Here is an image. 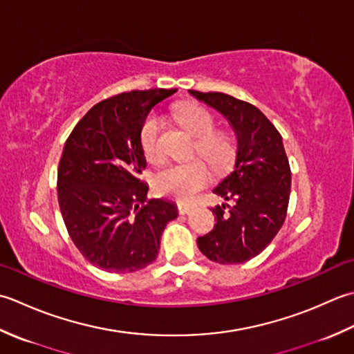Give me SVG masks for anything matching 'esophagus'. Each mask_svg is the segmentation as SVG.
<instances>
[{
	"label": "esophagus",
	"mask_w": 354,
	"mask_h": 354,
	"mask_svg": "<svg viewBox=\"0 0 354 354\" xmlns=\"http://www.w3.org/2000/svg\"><path fill=\"white\" fill-rule=\"evenodd\" d=\"M177 209H178V214H182V215H186V214H189L191 211H192V206H189V205H183V203H178L177 205Z\"/></svg>",
	"instance_id": "34e87169"
}]
</instances>
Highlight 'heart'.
<instances>
[{
    "mask_svg": "<svg viewBox=\"0 0 354 354\" xmlns=\"http://www.w3.org/2000/svg\"><path fill=\"white\" fill-rule=\"evenodd\" d=\"M176 118L196 140V153L211 165L215 172L229 169L235 158V143L225 133H214L215 119L205 106L197 104H182L176 108ZM162 118L151 113L140 128V147L148 162L158 165L165 160L160 143ZM211 182V169L203 160L172 165L157 172L153 186L162 197H169L182 203H191L198 192Z\"/></svg>",
    "mask_w": 354,
    "mask_h": 354,
    "instance_id": "1",
    "label": "heart"
}]
</instances>
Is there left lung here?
<instances>
[{
	"mask_svg": "<svg viewBox=\"0 0 354 354\" xmlns=\"http://www.w3.org/2000/svg\"><path fill=\"white\" fill-rule=\"evenodd\" d=\"M189 93L226 118L238 143L234 171L214 187L232 205L212 207L217 225L197 238L198 249L214 263H246L269 246L286 220L292 174L283 137L249 102L217 91Z\"/></svg>",
	"mask_w": 354,
	"mask_h": 354,
	"instance_id": "8db88e82",
	"label": "left lung"
}]
</instances>
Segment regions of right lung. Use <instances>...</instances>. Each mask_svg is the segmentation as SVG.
Returning a JSON list of instances; mask_svg holds the SVG:
<instances>
[{
	"mask_svg": "<svg viewBox=\"0 0 354 354\" xmlns=\"http://www.w3.org/2000/svg\"><path fill=\"white\" fill-rule=\"evenodd\" d=\"M177 90H133L96 104L68 136L57 168V201L71 241L105 272H136L156 261L177 206L147 198L140 128Z\"/></svg>",
	"mask_w": 354,
	"mask_h": 354,
	"instance_id": "obj_1",
	"label": "right lung"
}]
</instances>
